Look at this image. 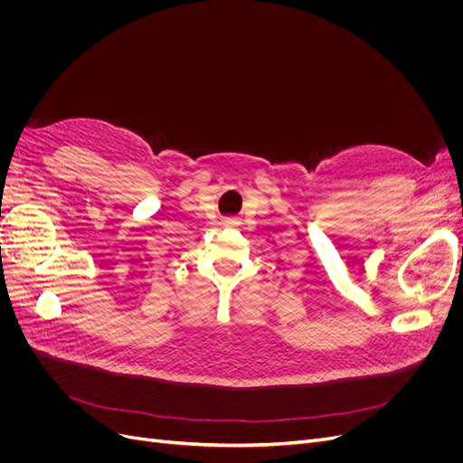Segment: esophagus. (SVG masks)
I'll return each instance as SVG.
<instances>
[{
  "instance_id": "1",
  "label": "esophagus",
  "mask_w": 463,
  "mask_h": 463,
  "mask_svg": "<svg viewBox=\"0 0 463 463\" xmlns=\"http://www.w3.org/2000/svg\"><path fill=\"white\" fill-rule=\"evenodd\" d=\"M223 225H225V227H229V229H232V227H236L238 223L234 222V219H225V222H223Z\"/></svg>"
}]
</instances>
